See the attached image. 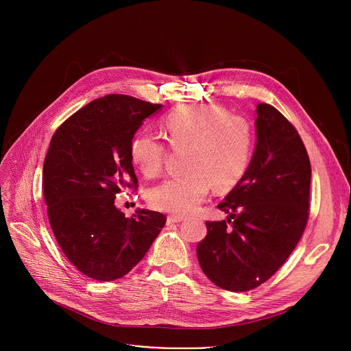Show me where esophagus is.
I'll return each instance as SVG.
<instances>
[{"label":"esophagus","instance_id":"esophagus-1","mask_svg":"<svg viewBox=\"0 0 351 351\" xmlns=\"http://www.w3.org/2000/svg\"><path fill=\"white\" fill-rule=\"evenodd\" d=\"M184 218L183 217H180V215H169L168 218H167V222L168 223H179V222H182Z\"/></svg>","mask_w":351,"mask_h":351}]
</instances>
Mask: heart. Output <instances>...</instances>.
<instances>
[{"label": "heart", "mask_w": 351, "mask_h": 351, "mask_svg": "<svg viewBox=\"0 0 351 351\" xmlns=\"http://www.w3.org/2000/svg\"><path fill=\"white\" fill-rule=\"evenodd\" d=\"M162 123L172 148H187V173L149 190V204L156 210L190 214L204 202L211 184L217 191H228L241 180L254 141L248 119L217 106H190L171 112ZM165 157L167 145L154 134L137 133L132 138L130 160L144 176H158Z\"/></svg>", "instance_id": "obj_1"}]
</instances>
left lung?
I'll use <instances>...</instances> for the list:
<instances>
[{
    "mask_svg": "<svg viewBox=\"0 0 351 351\" xmlns=\"http://www.w3.org/2000/svg\"><path fill=\"white\" fill-rule=\"evenodd\" d=\"M257 145L241 180L218 204L197 244L203 272L229 291L253 290L289 258L308 221L311 165L295 128L272 106H257Z\"/></svg>",
    "mask_w": 351,
    "mask_h": 351,
    "instance_id": "1",
    "label": "left lung"
}]
</instances>
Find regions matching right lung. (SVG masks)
I'll return each instance as SVG.
<instances>
[{
  "mask_svg": "<svg viewBox=\"0 0 351 351\" xmlns=\"http://www.w3.org/2000/svg\"><path fill=\"white\" fill-rule=\"evenodd\" d=\"M161 104L108 94L69 117L54 133L43 167V194L53 233L83 275L115 280L136 267L167 222L137 210L126 218L115 206L123 189L137 190L130 141Z\"/></svg>",
  "mask_w": 351,
  "mask_h": 351,
  "instance_id": "1",
  "label": "right lung"
}]
</instances>
